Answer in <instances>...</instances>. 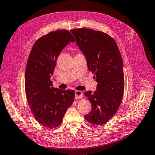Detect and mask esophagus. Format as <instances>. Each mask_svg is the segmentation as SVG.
<instances>
[{
  "mask_svg": "<svg viewBox=\"0 0 155 155\" xmlns=\"http://www.w3.org/2000/svg\"><path fill=\"white\" fill-rule=\"evenodd\" d=\"M83 96V94L81 91H76L75 92V99L76 100H78V99L82 98Z\"/></svg>",
  "mask_w": 155,
  "mask_h": 155,
  "instance_id": "esophagus-1",
  "label": "esophagus"
}]
</instances>
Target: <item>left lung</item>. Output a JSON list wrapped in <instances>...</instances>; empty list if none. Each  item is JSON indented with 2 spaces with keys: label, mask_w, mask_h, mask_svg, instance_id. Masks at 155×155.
<instances>
[{
  "label": "left lung",
  "mask_w": 155,
  "mask_h": 155,
  "mask_svg": "<svg viewBox=\"0 0 155 155\" xmlns=\"http://www.w3.org/2000/svg\"><path fill=\"white\" fill-rule=\"evenodd\" d=\"M71 32L97 82L96 91L84 93L92 104L91 112L84 118L94 125L104 124L116 114L124 94V77L120 51L114 40L102 31L83 28L71 29Z\"/></svg>",
  "instance_id": "8db88e82"
}]
</instances>
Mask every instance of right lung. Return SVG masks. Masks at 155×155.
<instances>
[{"mask_svg":"<svg viewBox=\"0 0 155 155\" xmlns=\"http://www.w3.org/2000/svg\"><path fill=\"white\" fill-rule=\"evenodd\" d=\"M74 41L68 30L51 31L37 40L29 55L25 74L27 100L35 119L47 128L60 125L74 101V91L54 88L50 77L63 48Z\"/></svg>","mask_w":155,"mask_h":155,"instance_id":"obj_1","label":"right lung"}]
</instances>
